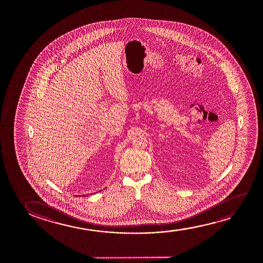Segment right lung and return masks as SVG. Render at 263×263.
I'll return each instance as SVG.
<instances>
[{
    "mask_svg": "<svg viewBox=\"0 0 263 263\" xmlns=\"http://www.w3.org/2000/svg\"><path fill=\"white\" fill-rule=\"evenodd\" d=\"M85 196H86V195H84V197H85Z\"/></svg>",
    "mask_w": 263,
    "mask_h": 263,
    "instance_id": "add662e5",
    "label": "right lung"
}]
</instances>
